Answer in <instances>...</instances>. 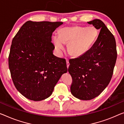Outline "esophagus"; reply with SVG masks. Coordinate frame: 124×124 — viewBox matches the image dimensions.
Returning a JSON list of instances; mask_svg holds the SVG:
<instances>
[{"label": "esophagus", "mask_w": 124, "mask_h": 124, "mask_svg": "<svg viewBox=\"0 0 124 124\" xmlns=\"http://www.w3.org/2000/svg\"><path fill=\"white\" fill-rule=\"evenodd\" d=\"M66 64H67V67L68 68L70 66V63H69V62H68V59H66Z\"/></svg>", "instance_id": "obj_1"}]
</instances>
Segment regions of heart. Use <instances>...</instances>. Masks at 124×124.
Here are the masks:
<instances>
[{"label": "heart", "instance_id": "b5f03b06", "mask_svg": "<svg viewBox=\"0 0 124 124\" xmlns=\"http://www.w3.org/2000/svg\"><path fill=\"white\" fill-rule=\"evenodd\" d=\"M98 36L96 28L80 26L64 27L59 31V36L53 37L55 49L59 55L64 49V43H68V51L71 55L80 56L87 51Z\"/></svg>", "mask_w": 124, "mask_h": 124}]
</instances>
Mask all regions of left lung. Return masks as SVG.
Wrapping results in <instances>:
<instances>
[{
	"label": "left lung",
	"mask_w": 124,
	"mask_h": 124,
	"mask_svg": "<svg viewBox=\"0 0 124 124\" xmlns=\"http://www.w3.org/2000/svg\"><path fill=\"white\" fill-rule=\"evenodd\" d=\"M88 23L100 30L99 36L86 53L69 61L68 69L72 78L71 93L82 100L94 99L108 86L117 58L115 37L105 24L97 19Z\"/></svg>",
	"instance_id": "1"
}]
</instances>
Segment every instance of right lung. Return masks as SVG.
Returning a JSON list of instances; mask_svg holds the SVG:
<instances>
[{"instance_id":"1","label":"right lung","mask_w":124,"mask_h":124,"mask_svg":"<svg viewBox=\"0 0 124 124\" xmlns=\"http://www.w3.org/2000/svg\"><path fill=\"white\" fill-rule=\"evenodd\" d=\"M62 22L27 21L12 40L8 63L16 88L31 100L38 101L52 95L66 62L53 54L52 35Z\"/></svg>"}]
</instances>
